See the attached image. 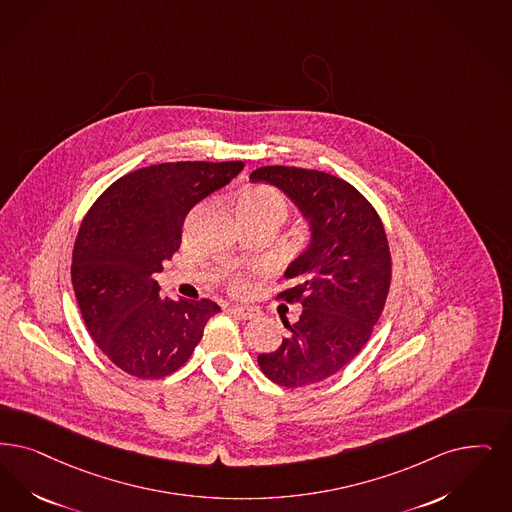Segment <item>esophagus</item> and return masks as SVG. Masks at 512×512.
Here are the masks:
<instances>
[{
    "label": "esophagus",
    "mask_w": 512,
    "mask_h": 512,
    "mask_svg": "<svg viewBox=\"0 0 512 512\" xmlns=\"http://www.w3.org/2000/svg\"><path fill=\"white\" fill-rule=\"evenodd\" d=\"M230 314L242 318V320H253V318H259L261 316V310L251 307H230L228 308Z\"/></svg>",
    "instance_id": "obj_1"
}]
</instances>
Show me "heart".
Returning a JSON list of instances; mask_svg holds the SVG:
<instances>
[{
    "label": "heart",
    "mask_w": 512,
    "mask_h": 512,
    "mask_svg": "<svg viewBox=\"0 0 512 512\" xmlns=\"http://www.w3.org/2000/svg\"><path fill=\"white\" fill-rule=\"evenodd\" d=\"M236 211L244 225L251 221H261V219H268V221H274L276 225H282V221L287 217L289 205H287L286 196L276 188L255 184V186H247L238 194ZM230 289L236 295H246L251 291V282L244 276H234L230 280Z\"/></svg>",
    "instance_id": "obj_1"
}]
</instances>
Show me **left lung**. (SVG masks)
<instances>
[{
  "label": "left lung",
  "instance_id": "1",
  "mask_svg": "<svg viewBox=\"0 0 512 512\" xmlns=\"http://www.w3.org/2000/svg\"><path fill=\"white\" fill-rule=\"evenodd\" d=\"M284 190L303 211L312 240L276 295L301 305L286 339L259 354V368L286 389L320 383L347 366L371 337L389 295L392 263L379 213L352 184L316 169L266 165L249 177Z\"/></svg>",
  "mask_w": 512,
  "mask_h": 512
}]
</instances>
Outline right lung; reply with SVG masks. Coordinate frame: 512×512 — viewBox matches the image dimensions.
Masks as SVG:
<instances>
[{
	"instance_id": "right-lung-1",
	"label": "right lung",
	"mask_w": 512,
	"mask_h": 512,
	"mask_svg": "<svg viewBox=\"0 0 512 512\" xmlns=\"http://www.w3.org/2000/svg\"><path fill=\"white\" fill-rule=\"evenodd\" d=\"M244 162H171L110 184L83 217L72 286L85 328L112 364L139 379L181 368L221 307L173 301L154 274L181 247L188 211L230 183Z\"/></svg>"
}]
</instances>
